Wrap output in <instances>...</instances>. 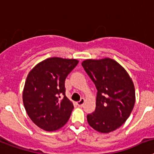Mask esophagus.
I'll use <instances>...</instances> for the list:
<instances>
[{"mask_svg":"<svg viewBox=\"0 0 154 154\" xmlns=\"http://www.w3.org/2000/svg\"><path fill=\"white\" fill-rule=\"evenodd\" d=\"M85 98H81V99L80 100V101H77V105H78L79 107H82L83 105L85 104Z\"/></svg>","mask_w":154,"mask_h":154,"instance_id":"obj_1","label":"esophagus"}]
</instances>
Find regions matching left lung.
Returning <instances> with one entry per match:
<instances>
[{"instance_id": "1", "label": "left lung", "mask_w": 154, "mask_h": 154, "mask_svg": "<svg viewBox=\"0 0 154 154\" xmlns=\"http://www.w3.org/2000/svg\"><path fill=\"white\" fill-rule=\"evenodd\" d=\"M81 64L97 90L95 111L87 116L88 124L101 133L116 130L126 121L134 107L132 79L124 67L111 58L88 59Z\"/></svg>"}]
</instances>
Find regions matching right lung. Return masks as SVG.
<instances>
[{
  "mask_svg": "<svg viewBox=\"0 0 154 154\" xmlns=\"http://www.w3.org/2000/svg\"><path fill=\"white\" fill-rule=\"evenodd\" d=\"M78 62L76 59L50 57L28 74L22 100L28 116L40 129L56 131L69 120L73 105L65 95V80Z\"/></svg>",
  "mask_w": 154,
  "mask_h": 154,
  "instance_id": "obj_1",
  "label": "right lung"
}]
</instances>
